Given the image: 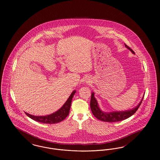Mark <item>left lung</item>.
Here are the masks:
<instances>
[{
	"instance_id": "left-lung-1",
	"label": "left lung",
	"mask_w": 160,
	"mask_h": 160,
	"mask_svg": "<svg viewBox=\"0 0 160 160\" xmlns=\"http://www.w3.org/2000/svg\"><path fill=\"white\" fill-rule=\"evenodd\" d=\"M125 45L127 48H128L132 52V53H134V51L129 47L126 45L125 44ZM143 98L144 97H143V98L142 99L141 101L139 102V104L137 105V106L132 109L126 110V111H123V112H112L109 113H105L102 112L99 109L98 102L95 99V98L94 97V93L93 92H92L91 94L90 106H91V109L92 113L100 121L107 122H119V121L125 120L129 118L130 116H131L132 114H134L138 110V107L141 105Z\"/></svg>"
}]
</instances>
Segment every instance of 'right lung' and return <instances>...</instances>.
I'll return each instance as SVG.
<instances>
[{"label":"right lung","mask_w":160,"mask_h":160,"mask_svg":"<svg viewBox=\"0 0 160 160\" xmlns=\"http://www.w3.org/2000/svg\"><path fill=\"white\" fill-rule=\"evenodd\" d=\"M76 92V91L72 92L71 95L69 96L68 99H67V101L63 104V106L59 110H58L57 112H56L55 113H53L52 114H49L47 116H36L31 115L26 112L25 113L32 119L35 121L44 123L53 124V123H56L61 122L63 120H64L68 115L71 104V101Z\"/></svg>","instance_id":"right-lung-1"}]
</instances>
